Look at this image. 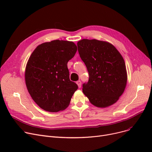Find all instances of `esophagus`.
Returning a JSON list of instances; mask_svg holds the SVG:
<instances>
[{
  "label": "esophagus",
  "instance_id": "1",
  "mask_svg": "<svg viewBox=\"0 0 152 152\" xmlns=\"http://www.w3.org/2000/svg\"><path fill=\"white\" fill-rule=\"evenodd\" d=\"M76 84H77V85L78 86L79 88H80V87H81V81H77L76 82Z\"/></svg>",
  "mask_w": 152,
  "mask_h": 152
}]
</instances>
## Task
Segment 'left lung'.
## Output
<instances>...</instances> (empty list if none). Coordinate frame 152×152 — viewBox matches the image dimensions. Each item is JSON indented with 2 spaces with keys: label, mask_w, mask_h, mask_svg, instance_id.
<instances>
[{
  "label": "left lung",
  "mask_w": 152,
  "mask_h": 152,
  "mask_svg": "<svg viewBox=\"0 0 152 152\" xmlns=\"http://www.w3.org/2000/svg\"><path fill=\"white\" fill-rule=\"evenodd\" d=\"M77 45L89 75L88 82L83 85V93L95 107L114 104L123 94L127 80L122 55L106 41L84 39Z\"/></svg>",
  "instance_id": "obj_1"
}]
</instances>
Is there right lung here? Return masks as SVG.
I'll list each match as a JSON object with an SVG mask.
<instances>
[{
    "instance_id": "add662e5",
    "label": "right lung",
    "mask_w": 152,
    "mask_h": 152,
    "mask_svg": "<svg viewBox=\"0 0 152 152\" xmlns=\"http://www.w3.org/2000/svg\"><path fill=\"white\" fill-rule=\"evenodd\" d=\"M77 51L73 42L54 40L39 45L25 69L28 92L36 104L49 112L66 109L77 85L69 80L67 63Z\"/></svg>"
}]
</instances>
